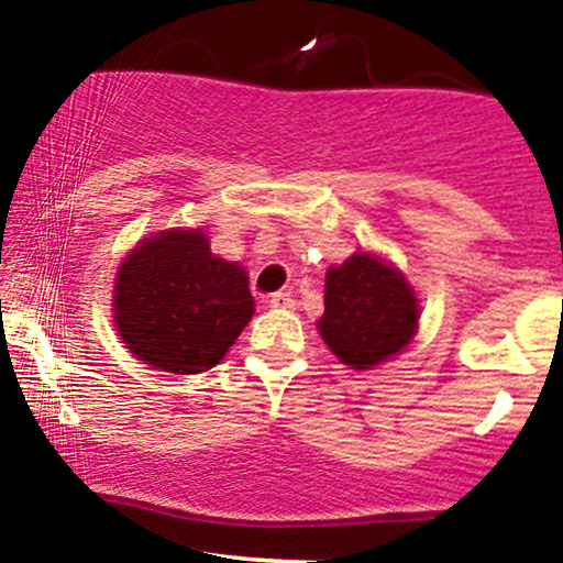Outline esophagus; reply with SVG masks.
<instances>
[{
	"mask_svg": "<svg viewBox=\"0 0 563 563\" xmlns=\"http://www.w3.org/2000/svg\"><path fill=\"white\" fill-rule=\"evenodd\" d=\"M268 306L276 308V311H292L295 300H292V295H289V292H274L268 298Z\"/></svg>",
	"mask_w": 563,
	"mask_h": 563,
	"instance_id": "1",
	"label": "esophagus"
}]
</instances>
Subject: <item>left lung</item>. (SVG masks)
I'll return each instance as SVG.
<instances>
[{
    "label": "left lung",
    "mask_w": 563,
    "mask_h": 563,
    "mask_svg": "<svg viewBox=\"0 0 563 563\" xmlns=\"http://www.w3.org/2000/svg\"><path fill=\"white\" fill-rule=\"evenodd\" d=\"M420 302L396 265L372 252H356L330 265L319 332L351 369H372L412 343Z\"/></svg>",
    "instance_id": "left-lung-1"
}]
</instances>
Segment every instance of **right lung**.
<instances>
[{
	"label": "right lung",
	"mask_w": 563,
	"mask_h": 563,
	"mask_svg": "<svg viewBox=\"0 0 563 563\" xmlns=\"http://www.w3.org/2000/svg\"><path fill=\"white\" fill-rule=\"evenodd\" d=\"M255 313L242 265L212 255L201 229L154 233L119 265L113 327L135 358L199 375L225 356Z\"/></svg>",
	"instance_id": "obj_1"
}]
</instances>
